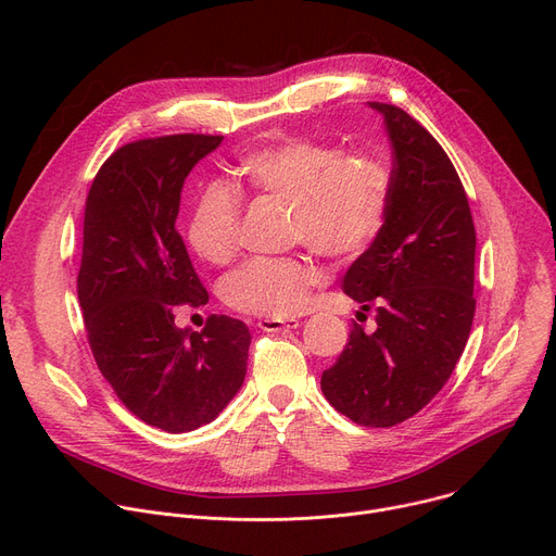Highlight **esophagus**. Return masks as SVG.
<instances>
[{
    "label": "esophagus",
    "mask_w": 556,
    "mask_h": 556,
    "mask_svg": "<svg viewBox=\"0 0 556 556\" xmlns=\"http://www.w3.org/2000/svg\"><path fill=\"white\" fill-rule=\"evenodd\" d=\"M300 323L298 319H273V317H263L258 319V329L266 331V333H279V331H290V329H298Z\"/></svg>",
    "instance_id": "obj_1"
}]
</instances>
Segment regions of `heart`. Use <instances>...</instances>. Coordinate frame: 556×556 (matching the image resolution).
Masks as SVG:
<instances>
[{"label":"heart","mask_w":556,"mask_h":556,"mask_svg":"<svg viewBox=\"0 0 556 556\" xmlns=\"http://www.w3.org/2000/svg\"><path fill=\"white\" fill-rule=\"evenodd\" d=\"M239 182L256 195L288 202V233L331 258L363 254L383 229L388 175L376 162L340 155L311 139H283L248 153ZM241 204L225 185L204 187L187 216V241L207 263L223 266L239 245ZM319 270L300 256L254 258L223 281L227 306L248 315L283 319L306 308Z\"/></svg>","instance_id":"1"}]
</instances>
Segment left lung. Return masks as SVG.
Masks as SVG:
<instances>
[{"label":"left lung","instance_id":"left-lung-1","mask_svg":"<svg viewBox=\"0 0 556 556\" xmlns=\"http://www.w3.org/2000/svg\"><path fill=\"white\" fill-rule=\"evenodd\" d=\"M367 105L383 116L394 166L383 229L349 266L342 290L376 308V331L354 325L319 386L344 417L388 428L444 388L469 340L476 227L437 139L396 105Z\"/></svg>","mask_w":556,"mask_h":556}]
</instances>
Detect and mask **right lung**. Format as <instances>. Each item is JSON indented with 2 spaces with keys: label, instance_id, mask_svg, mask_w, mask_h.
<instances>
[{
  "label": "right lung",
  "instance_id": "1",
  "mask_svg": "<svg viewBox=\"0 0 556 556\" xmlns=\"http://www.w3.org/2000/svg\"><path fill=\"white\" fill-rule=\"evenodd\" d=\"M223 137L170 135L122 146L85 202L78 302L94 361L132 415L166 432L214 421L245 381L250 329L212 315L175 325L178 304H207L175 220L191 168Z\"/></svg>",
  "mask_w": 556,
  "mask_h": 556
}]
</instances>
